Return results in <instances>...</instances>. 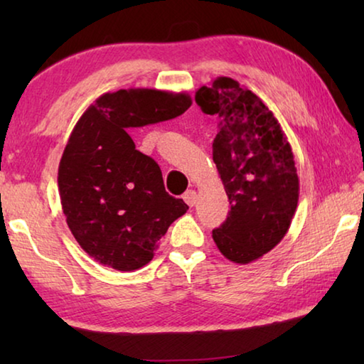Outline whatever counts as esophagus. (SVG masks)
Masks as SVG:
<instances>
[{"label": "esophagus", "mask_w": 364, "mask_h": 364, "mask_svg": "<svg viewBox=\"0 0 364 364\" xmlns=\"http://www.w3.org/2000/svg\"><path fill=\"white\" fill-rule=\"evenodd\" d=\"M183 199H184V202H186L189 207H194L197 204V193H196V191H193V189H189V191H186V193L183 194Z\"/></svg>", "instance_id": "34e87169"}]
</instances>
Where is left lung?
<instances>
[{
    "label": "left lung",
    "mask_w": 364,
    "mask_h": 364,
    "mask_svg": "<svg viewBox=\"0 0 364 364\" xmlns=\"http://www.w3.org/2000/svg\"><path fill=\"white\" fill-rule=\"evenodd\" d=\"M196 102L220 120L213 162L231 204L212 237L228 260L247 264L274 249L292 223L300 186L291 144L267 104L230 77L200 86Z\"/></svg>",
    "instance_id": "obj_1"
}]
</instances>
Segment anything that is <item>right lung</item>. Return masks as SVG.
Here are the masks:
<instances>
[{
    "instance_id": "right-lung-1",
    "label": "right lung",
    "mask_w": 364,
    "mask_h": 364,
    "mask_svg": "<svg viewBox=\"0 0 364 364\" xmlns=\"http://www.w3.org/2000/svg\"><path fill=\"white\" fill-rule=\"evenodd\" d=\"M188 93L128 88L104 93L85 110L67 141L58 186L67 225L104 267L134 271L149 263L159 239L186 213L164 186L156 160L128 132L186 112Z\"/></svg>"
}]
</instances>
